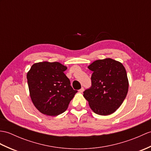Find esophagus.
Masks as SVG:
<instances>
[{
	"label": "esophagus",
	"mask_w": 151,
	"mask_h": 151,
	"mask_svg": "<svg viewBox=\"0 0 151 151\" xmlns=\"http://www.w3.org/2000/svg\"><path fill=\"white\" fill-rule=\"evenodd\" d=\"M83 91H84V89H83V87H82V88L81 89H80V90H79V92L80 93H83Z\"/></svg>",
	"instance_id": "1"
}]
</instances>
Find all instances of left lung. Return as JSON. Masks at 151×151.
I'll return each instance as SVG.
<instances>
[{
	"instance_id": "1",
	"label": "left lung",
	"mask_w": 151,
	"mask_h": 151,
	"mask_svg": "<svg viewBox=\"0 0 151 151\" xmlns=\"http://www.w3.org/2000/svg\"><path fill=\"white\" fill-rule=\"evenodd\" d=\"M93 73L92 86L83 92L94 113L107 116L120 107L128 92L127 72L121 62L110 58L97 60L88 67Z\"/></svg>"
}]
</instances>
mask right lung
Listing matches in <instances>:
<instances>
[{"label": "right lung", "mask_w": 151, "mask_h": 151, "mask_svg": "<svg viewBox=\"0 0 151 151\" xmlns=\"http://www.w3.org/2000/svg\"><path fill=\"white\" fill-rule=\"evenodd\" d=\"M67 68L58 62L45 61L34 64L27 72L31 99L41 113L51 116L63 113L77 93L64 74Z\"/></svg>", "instance_id": "right-lung-1"}]
</instances>
